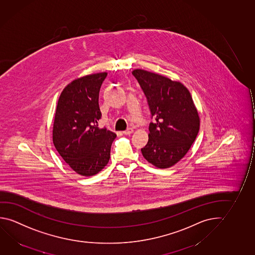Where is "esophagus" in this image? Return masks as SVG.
Instances as JSON below:
<instances>
[{"instance_id":"1","label":"esophagus","mask_w":255,"mask_h":255,"mask_svg":"<svg viewBox=\"0 0 255 255\" xmlns=\"http://www.w3.org/2000/svg\"><path fill=\"white\" fill-rule=\"evenodd\" d=\"M132 132H133V129L132 128H128L126 130L123 131V133L125 134V135H129V134H131Z\"/></svg>"}]
</instances>
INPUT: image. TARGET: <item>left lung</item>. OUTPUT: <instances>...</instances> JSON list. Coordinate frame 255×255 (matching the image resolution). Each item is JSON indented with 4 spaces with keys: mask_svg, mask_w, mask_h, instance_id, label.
I'll list each match as a JSON object with an SVG mask.
<instances>
[{
    "mask_svg": "<svg viewBox=\"0 0 255 255\" xmlns=\"http://www.w3.org/2000/svg\"><path fill=\"white\" fill-rule=\"evenodd\" d=\"M131 73L154 119L149 125L148 142L142 154L157 168L168 169L180 161L195 140L200 129L198 110L182 83L142 69Z\"/></svg>",
    "mask_w": 255,
    "mask_h": 255,
    "instance_id": "8db88e82",
    "label": "left lung"
}]
</instances>
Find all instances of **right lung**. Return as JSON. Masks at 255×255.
<instances>
[{
	"label": "right lung",
	"instance_id": "obj_1",
	"mask_svg": "<svg viewBox=\"0 0 255 255\" xmlns=\"http://www.w3.org/2000/svg\"><path fill=\"white\" fill-rule=\"evenodd\" d=\"M107 72L86 75L67 85L59 97L53 143L75 172L92 176L108 164L116 133L98 127L99 93Z\"/></svg>",
	"mask_w": 255,
	"mask_h": 255
}]
</instances>
